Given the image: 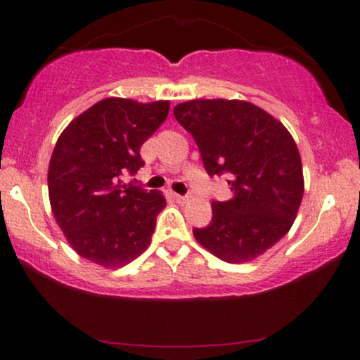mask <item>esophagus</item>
Listing matches in <instances>:
<instances>
[{
	"label": "esophagus",
	"mask_w": 360,
	"mask_h": 360,
	"mask_svg": "<svg viewBox=\"0 0 360 360\" xmlns=\"http://www.w3.org/2000/svg\"><path fill=\"white\" fill-rule=\"evenodd\" d=\"M175 200L179 201V203H186L188 201V196H181V195H175Z\"/></svg>",
	"instance_id": "1"
}]
</instances>
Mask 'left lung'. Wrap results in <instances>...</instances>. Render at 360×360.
<instances>
[{"mask_svg":"<svg viewBox=\"0 0 360 360\" xmlns=\"http://www.w3.org/2000/svg\"><path fill=\"white\" fill-rule=\"evenodd\" d=\"M193 136L210 175L228 172L229 201H213V221L193 236L229 264H244L278 243L302 205V157L277 117L244 100H190L174 108Z\"/></svg>","mask_w":360,"mask_h":360,"instance_id":"8db88e82","label":"left lung"}]
</instances>
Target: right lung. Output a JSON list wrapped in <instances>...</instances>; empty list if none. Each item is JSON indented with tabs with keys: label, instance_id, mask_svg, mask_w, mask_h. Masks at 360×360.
<instances>
[{
	"label": "right lung",
	"instance_id": "obj_1",
	"mask_svg": "<svg viewBox=\"0 0 360 360\" xmlns=\"http://www.w3.org/2000/svg\"><path fill=\"white\" fill-rule=\"evenodd\" d=\"M170 101L105 98L58 136L49 162V200L58 228L78 255L120 269L149 248L162 191L121 181L144 165L141 146L169 116Z\"/></svg>",
	"mask_w": 360,
	"mask_h": 360
}]
</instances>
